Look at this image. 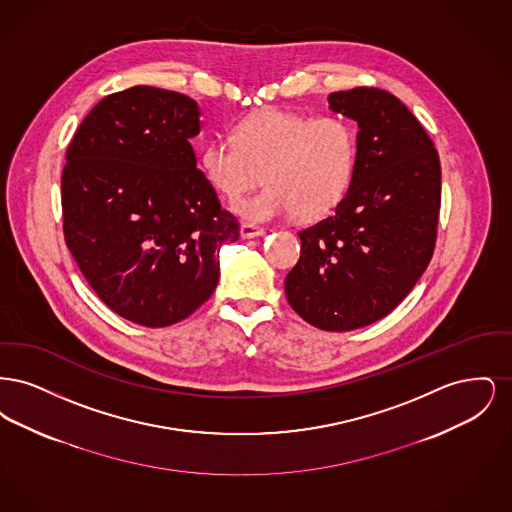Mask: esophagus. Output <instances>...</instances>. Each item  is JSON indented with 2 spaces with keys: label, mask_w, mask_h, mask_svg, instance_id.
<instances>
[{
  "label": "esophagus",
  "mask_w": 512,
  "mask_h": 512,
  "mask_svg": "<svg viewBox=\"0 0 512 512\" xmlns=\"http://www.w3.org/2000/svg\"><path fill=\"white\" fill-rule=\"evenodd\" d=\"M263 234H265V228H261V226H257V224L244 222V224L240 226V236H242L244 240H249V238H259V236H263Z\"/></svg>",
  "instance_id": "1"
}]
</instances>
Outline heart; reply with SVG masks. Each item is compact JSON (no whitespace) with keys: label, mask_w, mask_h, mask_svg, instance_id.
Returning <instances> with one entry per match:
<instances>
[{"label":"heart","mask_w":512,"mask_h":512,"mask_svg":"<svg viewBox=\"0 0 512 512\" xmlns=\"http://www.w3.org/2000/svg\"><path fill=\"white\" fill-rule=\"evenodd\" d=\"M359 140L353 122L341 115L309 117L263 109L240 122L232 136L201 149V169L215 190L236 197L265 169L267 188L232 203L249 222L317 219L334 209L357 169Z\"/></svg>","instance_id":"b5f03b06"}]
</instances>
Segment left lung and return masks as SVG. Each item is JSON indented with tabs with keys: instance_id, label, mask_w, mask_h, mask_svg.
<instances>
[{
	"instance_id": "left-lung-1",
	"label": "left lung",
	"mask_w": 512,
	"mask_h": 512,
	"mask_svg": "<svg viewBox=\"0 0 512 512\" xmlns=\"http://www.w3.org/2000/svg\"><path fill=\"white\" fill-rule=\"evenodd\" d=\"M328 101L359 124L357 169L334 213L299 232L286 297L309 324L347 332L391 313L428 267L441 165L424 126L390 92L361 86Z\"/></svg>"
}]
</instances>
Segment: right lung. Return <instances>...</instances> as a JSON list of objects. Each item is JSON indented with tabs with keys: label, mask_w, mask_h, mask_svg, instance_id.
Segmentation results:
<instances>
[{
	"label": "right lung",
	"mask_w": 512,
	"mask_h": 512,
	"mask_svg": "<svg viewBox=\"0 0 512 512\" xmlns=\"http://www.w3.org/2000/svg\"><path fill=\"white\" fill-rule=\"evenodd\" d=\"M194 99L134 86L101 99L67 147L65 244L90 288L147 328L190 317L219 284L236 217L195 165Z\"/></svg>",
	"instance_id": "add662e5"
}]
</instances>
